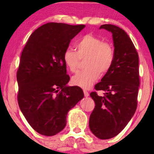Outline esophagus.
<instances>
[{"instance_id": "esophagus-1", "label": "esophagus", "mask_w": 154, "mask_h": 154, "mask_svg": "<svg viewBox=\"0 0 154 154\" xmlns=\"http://www.w3.org/2000/svg\"><path fill=\"white\" fill-rule=\"evenodd\" d=\"M83 92H84V95H85V97H88V96H89V92H88V90H83Z\"/></svg>"}]
</instances>
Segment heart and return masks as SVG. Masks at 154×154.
<instances>
[{
  "label": "heart",
  "instance_id": "1",
  "mask_svg": "<svg viewBox=\"0 0 154 154\" xmlns=\"http://www.w3.org/2000/svg\"><path fill=\"white\" fill-rule=\"evenodd\" d=\"M77 52L67 48L63 54L65 65L71 72H75L80 59L86 58L85 69L79 71L71 79L73 85L89 88L98 80L101 73L110 70L114 61V50L110 43L92 34H86L75 44Z\"/></svg>",
  "mask_w": 154,
  "mask_h": 154
}]
</instances>
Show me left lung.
Here are the masks:
<instances>
[{"mask_svg":"<svg viewBox=\"0 0 154 154\" xmlns=\"http://www.w3.org/2000/svg\"><path fill=\"white\" fill-rule=\"evenodd\" d=\"M100 29L112 33L114 61L108 72L94 86L104 91L100 96L90 93L95 103L90 116L91 132L101 140H108L123 130L135 113L140 86L139 57L131 39L119 26L104 24Z\"/></svg>","mask_w":154,"mask_h":154,"instance_id":"left-lung-1","label":"left lung"}]
</instances>
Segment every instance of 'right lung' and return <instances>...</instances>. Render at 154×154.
I'll return each mask as SVG.
<instances>
[{
    "mask_svg": "<svg viewBox=\"0 0 154 154\" xmlns=\"http://www.w3.org/2000/svg\"><path fill=\"white\" fill-rule=\"evenodd\" d=\"M85 25L47 23L30 35L17 72L19 106L33 130L45 136L64 129L67 113L84 97L78 86H68L70 77L63 54L71 40Z\"/></svg>",
    "mask_w": 154,
    "mask_h": 154,
    "instance_id": "obj_1",
    "label": "right lung"
}]
</instances>
